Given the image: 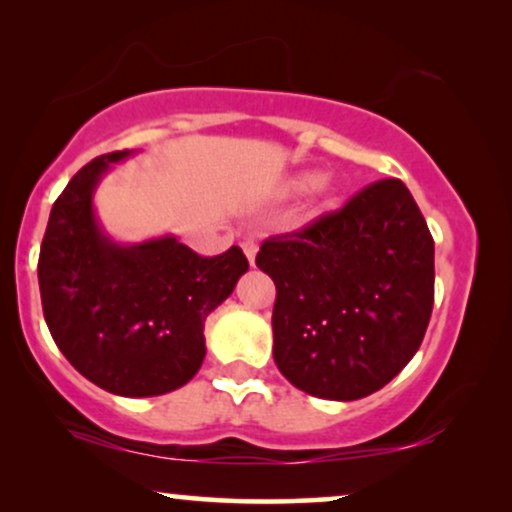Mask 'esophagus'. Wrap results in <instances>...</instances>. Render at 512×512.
<instances>
[{"label":"esophagus","instance_id":"esophagus-1","mask_svg":"<svg viewBox=\"0 0 512 512\" xmlns=\"http://www.w3.org/2000/svg\"><path fill=\"white\" fill-rule=\"evenodd\" d=\"M242 251H244V256L249 258V263L254 265V263H256V251H258V244H256L254 240H244V242H242Z\"/></svg>","mask_w":512,"mask_h":512}]
</instances>
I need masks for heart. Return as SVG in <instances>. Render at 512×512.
<instances>
[{"instance_id": "b5f03b06", "label": "heart", "mask_w": 512, "mask_h": 512, "mask_svg": "<svg viewBox=\"0 0 512 512\" xmlns=\"http://www.w3.org/2000/svg\"><path fill=\"white\" fill-rule=\"evenodd\" d=\"M312 186H314V193H317L321 198V205H331L335 193H338V188H335L331 179H319L317 181V174H312V172L293 174V177L286 181L284 191L286 193H305V191H310Z\"/></svg>"}]
</instances>
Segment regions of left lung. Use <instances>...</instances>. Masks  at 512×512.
<instances>
[{
	"label": "left lung",
	"instance_id": "obj_1",
	"mask_svg": "<svg viewBox=\"0 0 512 512\" xmlns=\"http://www.w3.org/2000/svg\"><path fill=\"white\" fill-rule=\"evenodd\" d=\"M256 265L277 286L275 363L305 394L356 401L394 380L433 310V237L401 179L270 237Z\"/></svg>",
	"mask_w": 512,
	"mask_h": 512
}]
</instances>
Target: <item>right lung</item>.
I'll use <instances>...</instances> for the list:
<instances>
[{
  "label": "right lung",
  "instance_id": "add662e5",
  "mask_svg": "<svg viewBox=\"0 0 512 512\" xmlns=\"http://www.w3.org/2000/svg\"><path fill=\"white\" fill-rule=\"evenodd\" d=\"M135 151L90 160L48 216L39 291L55 345L79 373L116 396L174 391L205 359V319L249 270L240 247L198 256L174 235L118 244L95 216L100 179Z\"/></svg>",
  "mask_w": 512,
  "mask_h": 512
}]
</instances>
